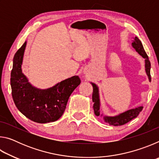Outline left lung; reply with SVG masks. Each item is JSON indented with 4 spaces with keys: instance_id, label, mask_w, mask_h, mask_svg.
<instances>
[{
    "instance_id": "8db88e82",
    "label": "left lung",
    "mask_w": 159,
    "mask_h": 159,
    "mask_svg": "<svg viewBox=\"0 0 159 159\" xmlns=\"http://www.w3.org/2000/svg\"><path fill=\"white\" fill-rule=\"evenodd\" d=\"M132 45L133 47L136 50L139 55H140L142 57L145 59V70H146L147 74L148 77H149V80L151 81V74H150V69H151V63L149 60V57L147 55L146 52L144 51L141 41L138 37L134 38V41L132 43ZM93 87V101L94 102L93 109L94 111H95V114L96 116H99L100 114V110H99V93H98V88L97 85L94 83H92ZM143 107H139L138 108L133 109L128 111H125L124 113L119 114L118 116H116L109 117V116H104V121L107 123H109L110 125H113L114 126L118 125H124L128 122L130 121L133 118H136L139 115V112H140Z\"/></svg>"
}]
</instances>
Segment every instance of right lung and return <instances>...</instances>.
Wrapping results in <instances>:
<instances>
[{"label":"right lung","mask_w":159,"mask_h":159,"mask_svg":"<svg viewBox=\"0 0 159 159\" xmlns=\"http://www.w3.org/2000/svg\"><path fill=\"white\" fill-rule=\"evenodd\" d=\"M26 45V42L17 51L13 58L10 78L13 101L19 111L34 122L55 121L64 114L69 97L80 83V79L74 76L47 90L33 87L22 74L21 68Z\"/></svg>","instance_id":"1"}]
</instances>
